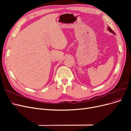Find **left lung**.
<instances>
[{
	"instance_id": "left-lung-1",
	"label": "left lung",
	"mask_w": 131,
	"mask_h": 131,
	"mask_svg": "<svg viewBox=\"0 0 131 131\" xmlns=\"http://www.w3.org/2000/svg\"><path fill=\"white\" fill-rule=\"evenodd\" d=\"M108 30H109V31H110L111 33H113L114 34H115V33H114V31H113V30L112 29H111L109 27H108Z\"/></svg>"
}]
</instances>
